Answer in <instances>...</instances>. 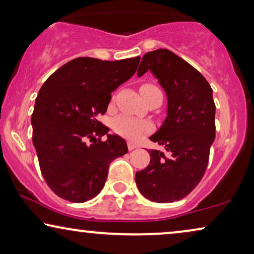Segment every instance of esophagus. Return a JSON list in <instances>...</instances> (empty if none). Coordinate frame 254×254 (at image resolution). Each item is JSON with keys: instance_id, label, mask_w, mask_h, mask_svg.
I'll use <instances>...</instances> for the list:
<instances>
[{"instance_id": "1", "label": "esophagus", "mask_w": 254, "mask_h": 254, "mask_svg": "<svg viewBox=\"0 0 254 254\" xmlns=\"http://www.w3.org/2000/svg\"><path fill=\"white\" fill-rule=\"evenodd\" d=\"M127 147H128V150H134L135 148H137V145L133 143V142H127Z\"/></svg>"}]
</instances>
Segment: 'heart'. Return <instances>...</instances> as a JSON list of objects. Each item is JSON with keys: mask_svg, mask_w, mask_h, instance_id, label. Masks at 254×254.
Wrapping results in <instances>:
<instances>
[{"mask_svg": "<svg viewBox=\"0 0 254 254\" xmlns=\"http://www.w3.org/2000/svg\"><path fill=\"white\" fill-rule=\"evenodd\" d=\"M141 95H144V93L155 91V90H159L157 86L154 84H143L141 86ZM152 129V125L148 121L134 119V118L128 117V116H121L117 118L116 120L113 121V130L116 133L123 135V136H126L128 138H137L140 137L141 135L145 133H149Z\"/></svg>", "mask_w": 254, "mask_h": 254, "instance_id": "b5f03b06", "label": "heart"}]
</instances>
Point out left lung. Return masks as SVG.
Returning <instances> with one entry per match:
<instances>
[{
	"instance_id": "8db88e82",
	"label": "left lung",
	"mask_w": 254,
	"mask_h": 254,
	"mask_svg": "<svg viewBox=\"0 0 254 254\" xmlns=\"http://www.w3.org/2000/svg\"><path fill=\"white\" fill-rule=\"evenodd\" d=\"M150 70L168 97V116L150 136L166 152L150 150V163L136 172L141 194L154 202L179 201L202 179L215 140L213 90L202 74L173 52L144 54L137 75Z\"/></svg>"
}]
</instances>
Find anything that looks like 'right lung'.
I'll use <instances>...</instances> for the list:
<instances>
[{"label":"right lung","instance_id":"right-lung-1","mask_svg":"<svg viewBox=\"0 0 254 254\" xmlns=\"http://www.w3.org/2000/svg\"><path fill=\"white\" fill-rule=\"evenodd\" d=\"M140 59L77 58L41 86L31 118L32 142L45 182L58 196L71 202L95 197L105 185L110 163L128 151L118 135L100 138L109 128L98 118L111 93L135 74Z\"/></svg>","mask_w":254,"mask_h":254}]
</instances>
